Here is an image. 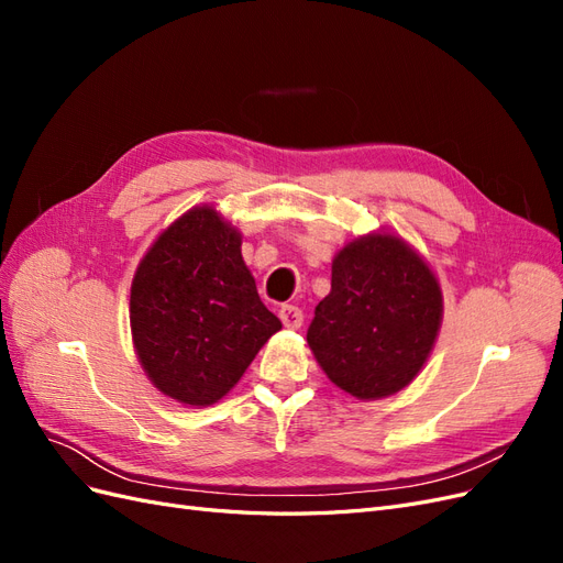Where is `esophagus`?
Instances as JSON below:
<instances>
[{"mask_svg":"<svg viewBox=\"0 0 563 563\" xmlns=\"http://www.w3.org/2000/svg\"><path fill=\"white\" fill-rule=\"evenodd\" d=\"M279 319L284 321L286 329H300V323H302V310L298 308V305H282Z\"/></svg>","mask_w":563,"mask_h":563,"instance_id":"esophagus-1","label":"esophagus"}]
</instances>
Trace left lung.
<instances>
[{
    "instance_id": "left-lung-1",
    "label": "left lung",
    "mask_w": 563,
    "mask_h": 563,
    "mask_svg": "<svg viewBox=\"0 0 563 563\" xmlns=\"http://www.w3.org/2000/svg\"><path fill=\"white\" fill-rule=\"evenodd\" d=\"M441 310L437 277L420 255L395 234H368L335 255L308 343L331 383L356 399H380L428 362Z\"/></svg>"
}]
</instances>
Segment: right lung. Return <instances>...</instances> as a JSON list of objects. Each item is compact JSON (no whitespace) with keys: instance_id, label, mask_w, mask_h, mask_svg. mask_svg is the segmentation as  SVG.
<instances>
[{"instance_id":"obj_1","label":"right lung","mask_w":563,"mask_h":563,"mask_svg":"<svg viewBox=\"0 0 563 563\" xmlns=\"http://www.w3.org/2000/svg\"><path fill=\"white\" fill-rule=\"evenodd\" d=\"M242 234L197 207L162 232L131 284V333L159 391L209 406L240 383L282 321L242 261Z\"/></svg>"}]
</instances>
